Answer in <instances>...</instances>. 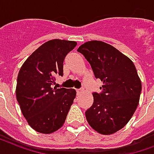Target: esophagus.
Wrapping results in <instances>:
<instances>
[{
  "label": "esophagus",
  "instance_id": "1",
  "mask_svg": "<svg viewBox=\"0 0 154 154\" xmlns=\"http://www.w3.org/2000/svg\"><path fill=\"white\" fill-rule=\"evenodd\" d=\"M76 91H77V94H78V95H81V94L83 92V88H81V89H77Z\"/></svg>",
  "mask_w": 154,
  "mask_h": 154
}]
</instances>
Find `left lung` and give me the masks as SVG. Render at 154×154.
<instances>
[{
    "mask_svg": "<svg viewBox=\"0 0 154 154\" xmlns=\"http://www.w3.org/2000/svg\"><path fill=\"white\" fill-rule=\"evenodd\" d=\"M90 63L96 78L103 82L101 93L86 111L89 125L97 133L111 135L127 125L137 108L141 81L130 58L101 41L87 42L77 50Z\"/></svg>",
    "mask_w": 154,
    "mask_h": 154,
    "instance_id": "left-lung-1",
    "label": "left lung"
}]
</instances>
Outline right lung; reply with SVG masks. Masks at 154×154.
Here are the masks:
<instances>
[{
  "mask_svg": "<svg viewBox=\"0 0 154 154\" xmlns=\"http://www.w3.org/2000/svg\"><path fill=\"white\" fill-rule=\"evenodd\" d=\"M77 45L74 41L53 39L43 43L22 64L17 80L16 97L21 112L33 129L44 134L63 125L75 89L52 88L63 74V61Z\"/></svg>",
  "mask_w": 154,
  "mask_h": 154,
  "instance_id": "right-lung-1",
  "label": "right lung"
}]
</instances>
